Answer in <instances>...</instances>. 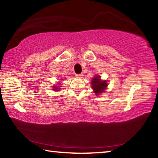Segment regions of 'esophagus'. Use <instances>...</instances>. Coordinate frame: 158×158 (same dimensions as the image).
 I'll return each instance as SVG.
<instances>
[{"instance_id": "1", "label": "esophagus", "mask_w": 158, "mask_h": 158, "mask_svg": "<svg viewBox=\"0 0 158 158\" xmlns=\"http://www.w3.org/2000/svg\"><path fill=\"white\" fill-rule=\"evenodd\" d=\"M76 77H77V78H82L83 74H76Z\"/></svg>"}]
</instances>
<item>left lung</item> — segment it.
<instances>
[{"label": "left lung", "mask_w": 158, "mask_h": 158, "mask_svg": "<svg viewBox=\"0 0 158 158\" xmlns=\"http://www.w3.org/2000/svg\"><path fill=\"white\" fill-rule=\"evenodd\" d=\"M100 76L96 75L91 80V87L96 95H98L105 92L107 88V81L106 80H102Z\"/></svg>", "instance_id": "obj_1"}]
</instances>
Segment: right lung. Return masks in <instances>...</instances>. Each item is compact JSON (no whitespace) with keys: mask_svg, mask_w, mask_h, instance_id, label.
<instances>
[{"mask_svg":"<svg viewBox=\"0 0 158 158\" xmlns=\"http://www.w3.org/2000/svg\"><path fill=\"white\" fill-rule=\"evenodd\" d=\"M60 84H61V83H59V84L58 85H56V86H53V90H57V91H58V90H60Z\"/></svg>","mask_w":158,"mask_h":158,"instance_id":"add662e5","label":"right lung"}]
</instances>
